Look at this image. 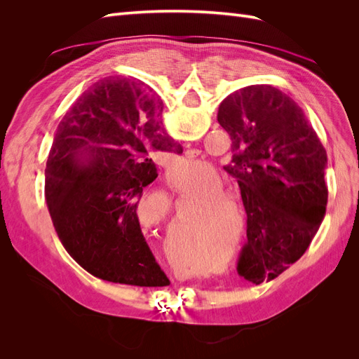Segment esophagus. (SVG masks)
I'll return each mask as SVG.
<instances>
[{
  "label": "esophagus",
  "mask_w": 359,
  "mask_h": 359,
  "mask_svg": "<svg viewBox=\"0 0 359 359\" xmlns=\"http://www.w3.org/2000/svg\"><path fill=\"white\" fill-rule=\"evenodd\" d=\"M196 151H194V149H190V151H187V153H186V157L187 158H194V157H196Z\"/></svg>",
  "instance_id": "34e87169"
}]
</instances>
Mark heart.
Wrapping results in <instances>:
<instances>
[{
  "label": "heart",
  "instance_id": "1",
  "mask_svg": "<svg viewBox=\"0 0 359 359\" xmlns=\"http://www.w3.org/2000/svg\"><path fill=\"white\" fill-rule=\"evenodd\" d=\"M190 168V165H182L178 169L172 170V184L180 186L184 170H189ZM202 190H212V193L205 194L202 199H199V208H193L190 211L187 217V224L196 235H203L211 238V240H215V236L229 223V210L219 203H229L233 206L236 212H240V202L236 201L233 194L223 191V182L217 175H212L211 178L206 180L203 182ZM140 215L148 223L168 224L172 217L170 203L165 198L149 196L140 203Z\"/></svg>",
  "mask_w": 359,
  "mask_h": 359
}]
</instances>
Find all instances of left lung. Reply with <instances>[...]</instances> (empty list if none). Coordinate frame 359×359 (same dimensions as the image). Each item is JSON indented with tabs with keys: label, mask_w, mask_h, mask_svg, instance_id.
<instances>
[{
	"label": "left lung",
	"mask_w": 359,
	"mask_h": 359,
	"mask_svg": "<svg viewBox=\"0 0 359 359\" xmlns=\"http://www.w3.org/2000/svg\"><path fill=\"white\" fill-rule=\"evenodd\" d=\"M231 136L224 170L238 180L247 212V243L238 274L273 280L306 253L327 212V151L289 95L250 85L227 95L217 114Z\"/></svg>",
	"instance_id": "left-lung-1"
}]
</instances>
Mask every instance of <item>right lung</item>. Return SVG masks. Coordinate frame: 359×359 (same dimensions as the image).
I'll list each match as a JSON object with an SVG mask.
<instances>
[{
  "mask_svg": "<svg viewBox=\"0 0 359 359\" xmlns=\"http://www.w3.org/2000/svg\"><path fill=\"white\" fill-rule=\"evenodd\" d=\"M161 104L140 81L109 76L83 91L58 124L46 163V203L61 244L112 283L170 285L140 231L136 208L161 153L181 154Z\"/></svg>",
  "mask_w": 359,
  "mask_h": 359,
  "instance_id": "obj_1",
  "label": "right lung"
}]
</instances>
